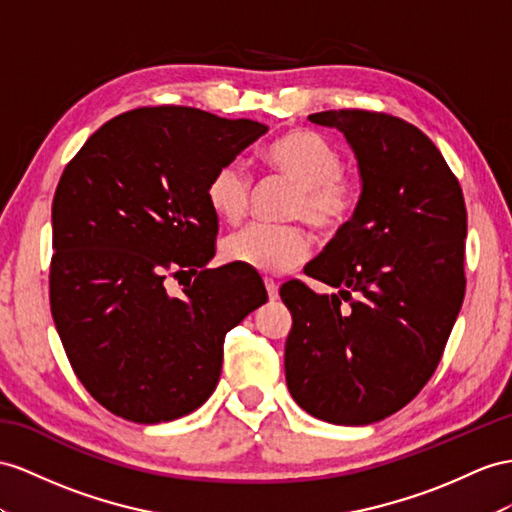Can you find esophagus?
<instances>
[{"label": "esophagus", "mask_w": 512, "mask_h": 512, "mask_svg": "<svg viewBox=\"0 0 512 512\" xmlns=\"http://www.w3.org/2000/svg\"><path fill=\"white\" fill-rule=\"evenodd\" d=\"M264 283H266V292H268V298H270V300H277V298H279V285L274 283L272 279H266Z\"/></svg>", "instance_id": "34e87169"}]
</instances>
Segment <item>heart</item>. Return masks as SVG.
<instances>
[{"mask_svg": "<svg viewBox=\"0 0 512 512\" xmlns=\"http://www.w3.org/2000/svg\"><path fill=\"white\" fill-rule=\"evenodd\" d=\"M264 160L298 186L294 216L305 218L320 231L342 229L355 212L359 192L355 183L342 177L344 160L337 147L309 129H294L272 140ZM251 196V181L240 162L216 168L205 186V199L212 212L238 222ZM309 255V240L298 227L248 225L225 242V257L233 264L261 274H281Z\"/></svg>", "mask_w": 512, "mask_h": 512, "instance_id": "obj_1", "label": "heart"}]
</instances>
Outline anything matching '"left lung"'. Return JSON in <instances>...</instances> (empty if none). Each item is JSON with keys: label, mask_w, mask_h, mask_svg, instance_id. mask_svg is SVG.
Masks as SVG:
<instances>
[{"label": "left lung", "mask_w": 512, "mask_h": 512, "mask_svg": "<svg viewBox=\"0 0 512 512\" xmlns=\"http://www.w3.org/2000/svg\"><path fill=\"white\" fill-rule=\"evenodd\" d=\"M309 121L342 131L361 194L305 266L337 292L281 287L292 313L285 381L309 415L365 426L400 411L437 370L465 296L467 209L450 166L415 125L365 110Z\"/></svg>", "instance_id": "1"}]
</instances>
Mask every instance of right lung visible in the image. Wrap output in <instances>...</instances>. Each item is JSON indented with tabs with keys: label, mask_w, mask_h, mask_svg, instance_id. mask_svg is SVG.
I'll return each mask as SVG.
<instances>
[{
	"label": "right lung",
	"mask_w": 512,
	"mask_h": 512,
	"mask_svg": "<svg viewBox=\"0 0 512 512\" xmlns=\"http://www.w3.org/2000/svg\"><path fill=\"white\" fill-rule=\"evenodd\" d=\"M268 131L179 106L125 112L64 168L51 205L49 300L82 385L136 424L173 422L212 396L225 335L268 300L259 274L205 270L218 216L205 186ZM166 271L195 281L183 297Z\"/></svg>",
	"instance_id": "right-lung-1"
}]
</instances>
